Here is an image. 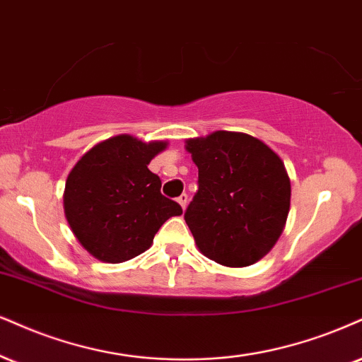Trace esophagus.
<instances>
[{
  "mask_svg": "<svg viewBox=\"0 0 362 362\" xmlns=\"http://www.w3.org/2000/svg\"><path fill=\"white\" fill-rule=\"evenodd\" d=\"M177 203L181 204L182 209H186V204H188V194L182 193V194L180 196V198H177Z\"/></svg>",
  "mask_w": 362,
  "mask_h": 362,
  "instance_id": "1",
  "label": "esophagus"
}]
</instances>
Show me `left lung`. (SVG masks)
<instances>
[{
	"label": "left lung",
	"instance_id": "1",
	"mask_svg": "<svg viewBox=\"0 0 362 362\" xmlns=\"http://www.w3.org/2000/svg\"><path fill=\"white\" fill-rule=\"evenodd\" d=\"M198 166V193L185 213L199 252L225 267H248L274 248L290 209L282 159L243 132L186 141Z\"/></svg>",
	"mask_w": 362,
	"mask_h": 362
}]
</instances>
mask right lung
I'll list each match as a JSON object with an SVG mask.
<instances>
[{
    "label": "right lung",
    "mask_w": 362,
    "mask_h": 362,
    "mask_svg": "<svg viewBox=\"0 0 362 362\" xmlns=\"http://www.w3.org/2000/svg\"><path fill=\"white\" fill-rule=\"evenodd\" d=\"M166 141L142 142L129 134L87 151L65 182L64 208L70 228L97 260L120 263L141 255L180 204L160 194V180L147 164Z\"/></svg>",
    "instance_id": "add662e5"
}]
</instances>
